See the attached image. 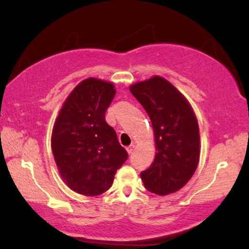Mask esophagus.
Wrapping results in <instances>:
<instances>
[{
  "instance_id": "obj_1",
  "label": "esophagus",
  "mask_w": 249,
  "mask_h": 249,
  "mask_svg": "<svg viewBox=\"0 0 249 249\" xmlns=\"http://www.w3.org/2000/svg\"><path fill=\"white\" fill-rule=\"evenodd\" d=\"M134 149H135V144H131L127 147V152L129 153V154H131V153L134 152Z\"/></svg>"
}]
</instances>
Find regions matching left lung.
<instances>
[{"instance_id":"1","label":"left lung","mask_w":249,"mask_h":249,"mask_svg":"<svg viewBox=\"0 0 249 249\" xmlns=\"http://www.w3.org/2000/svg\"><path fill=\"white\" fill-rule=\"evenodd\" d=\"M151 119L156 154L141 178L145 188L165 196L178 192L199 161V128L187 98L164 78L154 76L129 87Z\"/></svg>"}]
</instances>
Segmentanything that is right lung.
Here are the masks:
<instances>
[{"instance_id":"obj_1","label":"right lung","mask_w":249,"mask_h":249,"mask_svg":"<svg viewBox=\"0 0 249 249\" xmlns=\"http://www.w3.org/2000/svg\"><path fill=\"white\" fill-rule=\"evenodd\" d=\"M114 95L110 81L87 78L69 94L54 124L51 146L57 170L67 186L81 195L107 192L128 159L105 121Z\"/></svg>"}]
</instances>
